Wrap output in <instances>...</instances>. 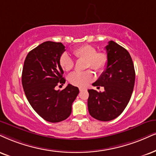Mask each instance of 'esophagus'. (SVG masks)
<instances>
[{"instance_id":"esophagus-1","label":"esophagus","mask_w":156,"mask_h":156,"mask_svg":"<svg viewBox=\"0 0 156 156\" xmlns=\"http://www.w3.org/2000/svg\"><path fill=\"white\" fill-rule=\"evenodd\" d=\"M85 90L84 88H82V87L80 88V91H83V90Z\"/></svg>"}]
</instances>
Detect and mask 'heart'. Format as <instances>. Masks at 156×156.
Instances as JSON below:
<instances>
[{"instance_id":"1","label":"heart","mask_w":156,"mask_h":156,"mask_svg":"<svg viewBox=\"0 0 156 156\" xmlns=\"http://www.w3.org/2000/svg\"><path fill=\"white\" fill-rule=\"evenodd\" d=\"M77 59L86 60V68L93 69L98 73L105 70L108 63V56L103 52H97L95 47L90 45H84L73 51ZM60 65L65 72H69L74 68V59L68 53H63L60 57ZM93 73L90 70L83 72H73L69 76V82L72 85L79 87H85L94 80Z\"/></svg>"}]
</instances>
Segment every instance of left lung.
Wrapping results in <instances>:
<instances>
[{
	"instance_id": "1",
	"label": "left lung",
	"mask_w": 156,
	"mask_h": 156,
	"mask_svg": "<svg viewBox=\"0 0 156 156\" xmlns=\"http://www.w3.org/2000/svg\"><path fill=\"white\" fill-rule=\"evenodd\" d=\"M105 50L108 63L98 80L93 84L104 92L88 90V111L94 119L103 122L113 120L127 105L133 92L135 71L129 52L115 42H108Z\"/></svg>"
}]
</instances>
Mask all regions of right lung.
I'll return each instance as SVG.
<instances>
[{
    "label": "right lung",
    "instance_id": "obj_1",
    "mask_svg": "<svg viewBox=\"0 0 156 156\" xmlns=\"http://www.w3.org/2000/svg\"><path fill=\"white\" fill-rule=\"evenodd\" d=\"M64 51L61 43L44 42L29 52L22 70V86L29 103L40 116L52 123L62 122L70 116L72 103L80 92L70 84L62 90L55 89L66 82L59 62Z\"/></svg>",
    "mask_w": 156,
    "mask_h": 156
}]
</instances>
